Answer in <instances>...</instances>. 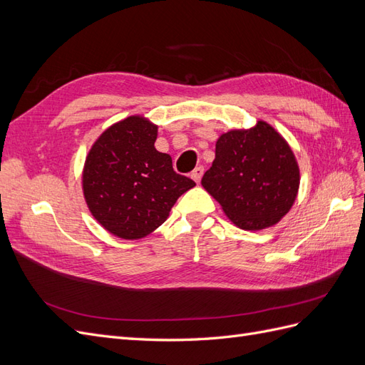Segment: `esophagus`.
<instances>
[{"instance_id":"obj_1","label":"esophagus","mask_w":365,"mask_h":365,"mask_svg":"<svg viewBox=\"0 0 365 365\" xmlns=\"http://www.w3.org/2000/svg\"><path fill=\"white\" fill-rule=\"evenodd\" d=\"M202 173H204V169L201 168V165H200V168H196V169L192 172V178H193V181L200 184V181H201V178H202Z\"/></svg>"}]
</instances>
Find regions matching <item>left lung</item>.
<instances>
[{"instance_id": "obj_1", "label": "left lung", "mask_w": 365, "mask_h": 365, "mask_svg": "<svg viewBox=\"0 0 365 365\" xmlns=\"http://www.w3.org/2000/svg\"><path fill=\"white\" fill-rule=\"evenodd\" d=\"M242 230L272 227L289 212L300 187V169L291 146L269 123L233 129L216 141L212 168L201 181Z\"/></svg>"}]
</instances>
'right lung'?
<instances>
[{"label": "right lung", "mask_w": 365, "mask_h": 365, "mask_svg": "<svg viewBox=\"0 0 365 365\" xmlns=\"http://www.w3.org/2000/svg\"><path fill=\"white\" fill-rule=\"evenodd\" d=\"M158 126L130 115L109 126L88 152L82 189L94 219L109 233L141 239L169 217L195 181L176 173L172 158L155 149Z\"/></svg>", "instance_id": "1"}]
</instances>
